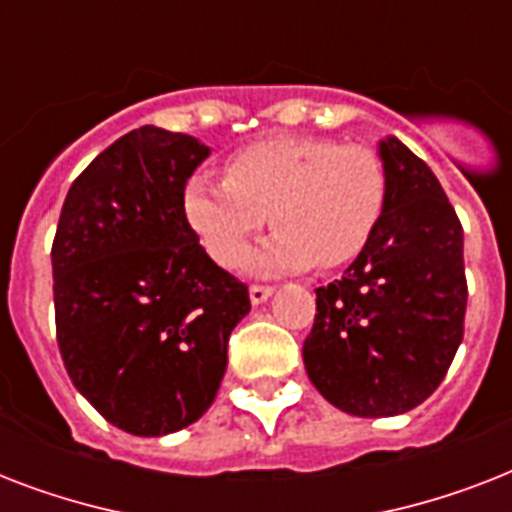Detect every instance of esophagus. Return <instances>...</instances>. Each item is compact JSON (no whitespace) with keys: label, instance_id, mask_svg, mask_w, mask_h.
I'll use <instances>...</instances> for the list:
<instances>
[{"label":"esophagus","instance_id":"1","mask_svg":"<svg viewBox=\"0 0 512 512\" xmlns=\"http://www.w3.org/2000/svg\"><path fill=\"white\" fill-rule=\"evenodd\" d=\"M271 295L273 287H268V284H252V287H249V300H252V305L265 303Z\"/></svg>","mask_w":512,"mask_h":512}]
</instances>
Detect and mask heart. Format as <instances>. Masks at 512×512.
I'll return each instance as SVG.
<instances>
[{
	"label": "heart",
	"mask_w": 512,
	"mask_h": 512,
	"mask_svg": "<svg viewBox=\"0 0 512 512\" xmlns=\"http://www.w3.org/2000/svg\"><path fill=\"white\" fill-rule=\"evenodd\" d=\"M385 196L388 175L372 148L271 135L233 151L225 177H188L180 212L204 252L225 268L271 220L276 233L241 260L247 271H335L372 239Z\"/></svg>",
	"instance_id": "1"
}]
</instances>
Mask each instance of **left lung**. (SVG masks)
<instances>
[{
	"instance_id": "8db88e82",
	"label": "left lung",
	"mask_w": 512,
	"mask_h": 512,
	"mask_svg": "<svg viewBox=\"0 0 512 512\" xmlns=\"http://www.w3.org/2000/svg\"><path fill=\"white\" fill-rule=\"evenodd\" d=\"M372 239L335 284L316 289L303 361L321 396L356 417L420 406L446 377L465 332L462 225L430 167L396 138Z\"/></svg>"
}]
</instances>
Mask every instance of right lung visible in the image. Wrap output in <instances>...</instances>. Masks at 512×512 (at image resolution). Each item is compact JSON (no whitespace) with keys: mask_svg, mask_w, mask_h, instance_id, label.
<instances>
[{"mask_svg":"<svg viewBox=\"0 0 512 512\" xmlns=\"http://www.w3.org/2000/svg\"><path fill=\"white\" fill-rule=\"evenodd\" d=\"M209 156L140 127L68 188L52 241L55 332L76 390L132 436L188 428L217 396L249 289L204 252L180 191Z\"/></svg>","mask_w":512,"mask_h":512,"instance_id":"obj_1","label":"right lung"}]
</instances>
